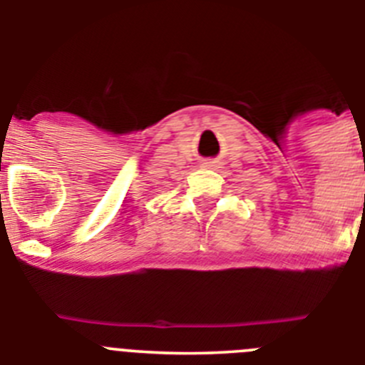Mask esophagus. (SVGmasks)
<instances>
[{
	"instance_id": "obj_1",
	"label": "esophagus",
	"mask_w": 365,
	"mask_h": 365,
	"mask_svg": "<svg viewBox=\"0 0 365 365\" xmlns=\"http://www.w3.org/2000/svg\"><path fill=\"white\" fill-rule=\"evenodd\" d=\"M204 167H215V161H204Z\"/></svg>"
}]
</instances>
